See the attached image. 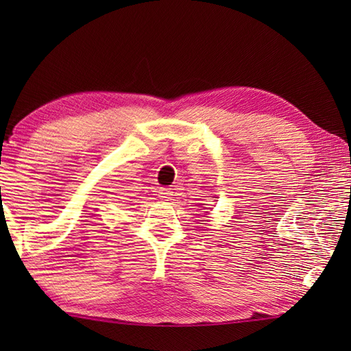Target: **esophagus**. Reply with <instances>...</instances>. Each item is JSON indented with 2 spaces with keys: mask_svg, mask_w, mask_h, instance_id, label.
<instances>
[{
  "mask_svg": "<svg viewBox=\"0 0 351 351\" xmlns=\"http://www.w3.org/2000/svg\"><path fill=\"white\" fill-rule=\"evenodd\" d=\"M171 197V190L170 189H161L160 190V199L169 200Z\"/></svg>",
  "mask_w": 351,
  "mask_h": 351,
  "instance_id": "obj_1",
  "label": "esophagus"
}]
</instances>
